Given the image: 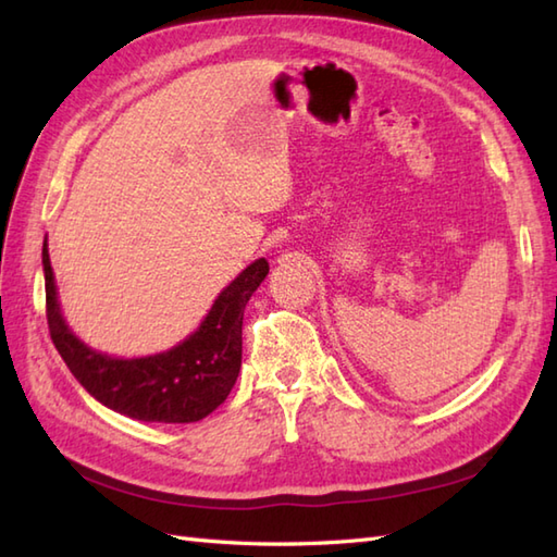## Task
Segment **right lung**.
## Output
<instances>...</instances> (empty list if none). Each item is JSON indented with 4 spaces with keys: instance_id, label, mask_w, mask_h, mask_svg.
<instances>
[{
    "instance_id": "add662e5",
    "label": "right lung",
    "mask_w": 557,
    "mask_h": 557,
    "mask_svg": "<svg viewBox=\"0 0 557 557\" xmlns=\"http://www.w3.org/2000/svg\"><path fill=\"white\" fill-rule=\"evenodd\" d=\"M42 268L47 325L69 371L104 407L158 423L200 421L227 399L242 369L244 309L270 270L265 258L248 265L222 289L196 333L174 349L144 359H112L83 345L64 323L47 244Z\"/></svg>"
}]
</instances>
